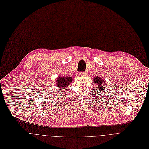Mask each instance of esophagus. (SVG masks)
I'll return each instance as SVG.
<instances>
[{
	"instance_id": "esophagus-1",
	"label": "esophagus",
	"mask_w": 149,
	"mask_h": 149,
	"mask_svg": "<svg viewBox=\"0 0 149 149\" xmlns=\"http://www.w3.org/2000/svg\"><path fill=\"white\" fill-rule=\"evenodd\" d=\"M79 74H80V76H86V73H85V72H80V73H79Z\"/></svg>"
}]
</instances>
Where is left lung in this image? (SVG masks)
I'll list each match as a JSON object with an SVG mask.
<instances>
[{
	"mask_svg": "<svg viewBox=\"0 0 149 149\" xmlns=\"http://www.w3.org/2000/svg\"><path fill=\"white\" fill-rule=\"evenodd\" d=\"M93 81L95 84H96V85H97V88H98V89H99L100 90L103 91L104 89H105L106 85V81H104V80H103L102 79H101L99 77H96V78H95L93 79Z\"/></svg>",
	"mask_w": 149,
	"mask_h": 149,
	"instance_id": "8db88e82",
	"label": "left lung"
}]
</instances>
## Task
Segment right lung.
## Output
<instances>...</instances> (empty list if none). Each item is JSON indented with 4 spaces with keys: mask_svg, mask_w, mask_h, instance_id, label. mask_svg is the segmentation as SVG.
Masks as SVG:
<instances>
[{
    "mask_svg": "<svg viewBox=\"0 0 149 149\" xmlns=\"http://www.w3.org/2000/svg\"><path fill=\"white\" fill-rule=\"evenodd\" d=\"M72 81V78L70 77H58L56 81V85L61 89H65Z\"/></svg>",
    "mask_w": 149,
    "mask_h": 149,
    "instance_id": "right-lung-1",
    "label": "right lung"
}]
</instances>
